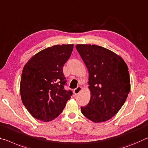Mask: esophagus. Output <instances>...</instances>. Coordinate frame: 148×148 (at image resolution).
I'll use <instances>...</instances> for the list:
<instances>
[{
    "label": "esophagus",
    "instance_id": "34e87169",
    "mask_svg": "<svg viewBox=\"0 0 148 148\" xmlns=\"http://www.w3.org/2000/svg\"><path fill=\"white\" fill-rule=\"evenodd\" d=\"M82 90V87L81 86H77V88H75L73 91V92L75 94H76V95H77V94H79L80 92H81Z\"/></svg>",
    "mask_w": 148,
    "mask_h": 148
}]
</instances>
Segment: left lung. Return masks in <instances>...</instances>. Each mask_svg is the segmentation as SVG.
<instances>
[{"instance_id":"1","label":"left lung","mask_w":148,"mask_h":148,"mask_svg":"<svg viewBox=\"0 0 148 148\" xmlns=\"http://www.w3.org/2000/svg\"><path fill=\"white\" fill-rule=\"evenodd\" d=\"M77 51L88 71L90 100L81 107L84 116L94 123L106 121L122 108L130 89L129 68L124 60L108 48L77 44Z\"/></svg>"}]
</instances>
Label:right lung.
<instances>
[{"instance_id":"add662e5","label":"right lung","mask_w":148,"mask_h":148,"mask_svg":"<svg viewBox=\"0 0 148 148\" xmlns=\"http://www.w3.org/2000/svg\"><path fill=\"white\" fill-rule=\"evenodd\" d=\"M73 49V44L48 47L24 65L19 91L23 105L34 118L44 122L55 119L71 98L72 92L64 89L63 66Z\"/></svg>"}]
</instances>
